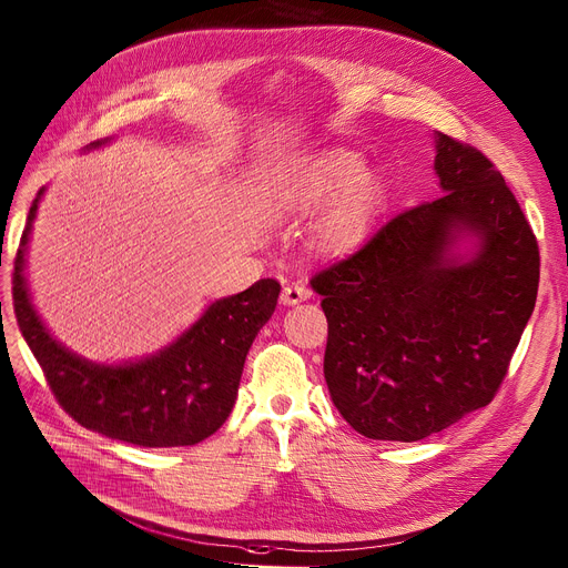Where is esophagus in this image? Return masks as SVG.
<instances>
[{
    "mask_svg": "<svg viewBox=\"0 0 568 568\" xmlns=\"http://www.w3.org/2000/svg\"><path fill=\"white\" fill-rule=\"evenodd\" d=\"M312 295V288L305 282H288L282 291V303L284 305H297Z\"/></svg>",
    "mask_w": 568,
    "mask_h": 568,
    "instance_id": "esophagus-1",
    "label": "esophagus"
}]
</instances>
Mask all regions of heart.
I'll use <instances>...</instances> for the list:
<instances>
[{"instance_id": "obj_1", "label": "heart", "mask_w": 568, "mask_h": 568, "mask_svg": "<svg viewBox=\"0 0 568 568\" xmlns=\"http://www.w3.org/2000/svg\"><path fill=\"white\" fill-rule=\"evenodd\" d=\"M378 199L381 181L364 172L359 153L327 149L297 166L275 204L282 213H307L335 202L316 231V241L327 254H348L366 239Z\"/></svg>"}]
</instances>
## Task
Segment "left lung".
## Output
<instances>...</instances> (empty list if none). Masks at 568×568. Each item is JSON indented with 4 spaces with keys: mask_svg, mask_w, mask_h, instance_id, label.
Here are the masks:
<instances>
[{
    "mask_svg": "<svg viewBox=\"0 0 568 568\" xmlns=\"http://www.w3.org/2000/svg\"><path fill=\"white\" fill-rule=\"evenodd\" d=\"M436 142L445 194L312 277L329 396L372 440L415 443L488 406L537 303L539 243L503 172L468 142ZM465 235L480 250L458 264Z\"/></svg>",
    "mask_w": 568,
    "mask_h": 568,
    "instance_id": "1",
    "label": "left lung"
}]
</instances>
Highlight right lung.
<instances>
[{
    "label": "right lung",
    "mask_w": 568,
    "mask_h": 568,
    "mask_svg": "<svg viewBox=\"0 0 568 568\" xmlns=\"http://www.w3.org/2000/svg\"><path fill=\"white\" fill-rule=\"evenodd\" d=\"M41 194L43 187L13 261V310L59 406L84 428L140 447H187L213 436L236 404L247 351L277 307L280 282L258 280L215 300L176 344L153 357L121 366L87 362L50 337L27 293L24 247Z\"/></svg>",
    "instance_id": "add662e5"
}]
</instances>
